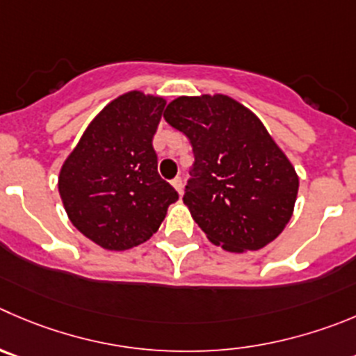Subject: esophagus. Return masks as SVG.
<instances>
[{"instance_id":"1","label":"esophagus","mask_w":356,"mask_h":356,"mask_svg":"<svg viewBox=\"0 0 356 356\" xmlns=\"http://www.w3.org/2000/svg\"><path fill=\"white\" fill-rule=\"evenodd\" d=\"M171 185L176 188V192L181 195V192H184V180H181L180 176H178V178H175V180L171 181Z\"/></svg>"}]
</instances>
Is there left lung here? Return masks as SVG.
Here are the masks:
<instances>
[{"mask_svg": "<svg viewBox=\"0 0 356 356\" xmlns=\"http://www.w3.org/2000/svg\"><path fill=\"white\" fill-rule=\"evenodd\" d=\"M191 140L194 165L184 202L209 241L253 252L292 218L299 178L262 122L232 97H178L164 111Z\"/></svg>", "mask_w": 356, "mask_h": 356, "instance_id": "obj_1", "label": "left lung"}]
</instances>
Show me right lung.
Here are the masks:
<instances>
[{"label": "right lung", "instance_id": "1", "mask_svg": "<svg viewBox=\"0 0 356 356\" xmlns=\"http://www.w3.org/2000/svg\"><path fill=\"white\" fill-rule=\"evenodd\" d=\"M165 101L127 92L111 101L80 138L59 175L64 209L86 238L129 250L157 232L178 192L157 172L154 134Z\"/></svg>", "mask_w": 356, "mask_h": 356}]
</instances>
